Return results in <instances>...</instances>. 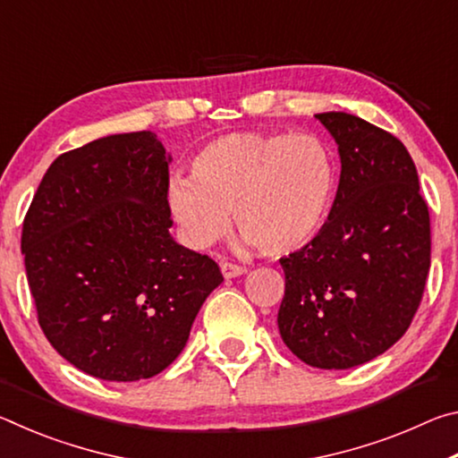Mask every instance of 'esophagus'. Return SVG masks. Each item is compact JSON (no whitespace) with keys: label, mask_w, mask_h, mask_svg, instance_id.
<instances>
[{"label":"esophagus","mask_w":458,"mask_h":458,"mask_svg":"<svg viewBox=\"0 0 458 458\" xmlns=\"http://www.w3.org/2000/svg\"><path fill=\"white\" fill-rule=\"evenodd\" d=\"M220 268H222V275H224V278H236V276H240V275H244V273H246V268H244V267L234 265V262H228V260H222Z\"/></svg>","instance_id":"esophagus-1"}]
</instances>
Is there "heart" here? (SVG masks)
Returning a JSON list of instances; mask_svg holds the SVG:
<instances>
[{"label": "heart", "instance_id": "heart-1", "mask_svg": "<svg viewBox=\"0 0 458 458\" xmlns=\"http://www.w3.org/2000/svg\"><path fill=\"white\" fill-rule=\"evenodd\" d=\"M190 175H174L167 208L193 248L226 234L230 212L246 242L267 257L303 250L319 234L335 196L329 147L289 131L228 133L199 147Z\"/></svg>", "mask_w": 458, "mask_h": 458}]
</instances>
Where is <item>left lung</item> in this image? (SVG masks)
<instances>
[{
	"label": "left lung",
	"instance_id": "obj_1",
	"mask_svg": "<svg viewBox=\"0 0 458 458\" xmlns=\"http://www.w3.org/2000/svg\"><path fill=\"white\" fill-rule=\"evenodd\" d=\"M335 139L341 175L329 218L281 259L278 331L307 366H361L396 344L420 307L430 216L400 139L355 114H315Z\"/></svg>",
	"mask_w": 458,
	"mask_h": 458
}]
</instances>
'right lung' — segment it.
Returning <instances> with one entry per match:
<instances>
[{"label": "right lung", "mask_w": 458, "mask_h": 458, "mask_svg": "<svg viewBox=\"0 0 458 458\" xmlns=\"http://www.w3.org/2000/svg\"><path fill=\"white\" fill-rule=\"evenodd\" d=\"M169 157L151 131L62 153L21 230L38 323L62 358L108 382L164 371L224 276L169 234Z\"/></svg>", "instance_id": "1"}]
</instances>
